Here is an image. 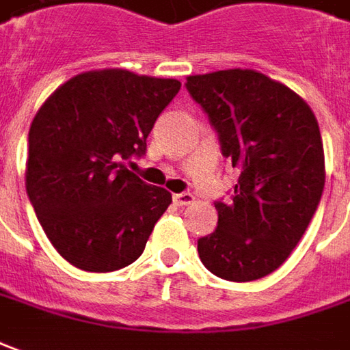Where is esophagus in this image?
Returning a JSON list of instances; mask_svg holds the SVG:
<instances>
[{
  "mask_svg": "<svg viewBox=\"0 0 350 350\" xmlns=\"http://www.w3.org/2000/svg\"><path fill=\"white\" fill-rule=\"evenodd\" d=\"M195 201V197L191 193H176L174 195V203L176 205H191Z\"/></svg>",
  "mask_w": 350,
  "mask_h": 350,
  "instance_id": "1",
  "label": "esophagus"
}]
</instances>
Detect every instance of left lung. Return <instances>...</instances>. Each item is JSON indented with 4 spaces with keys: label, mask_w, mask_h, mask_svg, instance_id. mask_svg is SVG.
Instances as JSON below:
<instances>
[{
    "label": "left lung",
    "mask_w": 350,
    "mask_h": 350,
    "mask_svg": "<svg viewBox=\"0 0 350 350\" xmlns=\"http://www.w3.org/2000/svg\"><path fill=\"white\" fill-rule=\"evenodd\" d=\"M185 85L241 170L232 203H215L218 226L197 241L199 258L222 280L265 278L301 241L324 191L318 120L301 95L253 68L187 76Z\"/></svg>",
    "instance_id": "left-lung-1"
}]
</instances>
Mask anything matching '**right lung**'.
<instances>
[{
  "instance_id": "obj_1",
  "label": "right lung",
  "mask_w": 350,
  "mask_h": 350,
  "mask_svg": "<svg viewBox=\"0 0 350 350\" xmlns=\"http://www.w3.org/2000/svg\"><path fill=\"white\" fill-rule=\"evenodd\" d=\"M174 78L99 68L72 76L36 113L26 193L57 253L85 272L132 265L172 203L126 168L180 92Z\"/></svg>"
}]
</instances>
